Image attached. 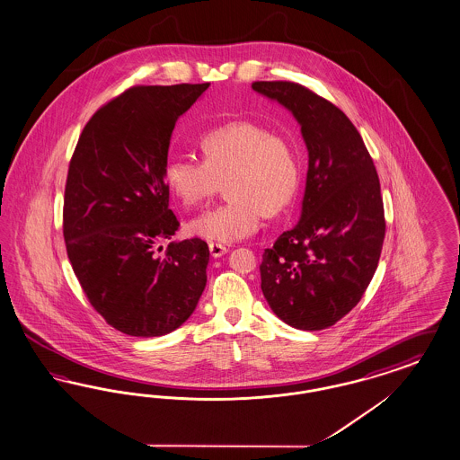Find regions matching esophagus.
I'll list each match as a JSON object with an SVG mask.
<instances>
[{"label": "esophagus", "instance_id": "obj_1", "mask_svg": "<svg viewBox=\"0 0 460 460\" xmlns=\"http://www.w3.org/2000/svg\"><path fill=\"white\" fill-rule=\"evenodd\" d=\"M208 250H210V255L214 258H221L222 255L227 253V248L224 244H219V243H208Z\"/></svg>", "mask_w": 460, "mask_h": 460}]
</instances>
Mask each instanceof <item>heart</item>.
Wrapping results in <instances>:
<instances>
[{
	"instance_id": "1",
	"label": "heart",
	"mask_w": 460,
	"mask_h": 460,
	"mask_svg": "<svg viewBox=\"0 0 460 460\" xmlns=\"http://www.w3.org/2000/svg\"><path fill=\"white\" fill-rule=\"evenodd\" d=\"M202 161L172 157L164 183L184 208L210 200L226 181L227 202L188 224L197 238L234 243L250 238L263 214L277 216L295 200L301 169L291 140L255 121H231L200 138Z\"/></svg>"
}]
</instances>
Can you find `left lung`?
<instances>
[{
  "mask_svg": "<svg viewBox=\"0 0 460 460\" xmlns=\"http://www.w3.org/2000/svg\"><path fill=\"white\" fill-rule=\"evenodd\" d=\"M252 87L293 112L308 148L301 217L261 255V291L288 325L322 331L359 303L378 267L380 180L359 131L327 99L295 82Z\"/></svg>",
  "mask_w": 460,
  "mask_h": 460,
  "instance_id": "obj_1",
  "label": "left lung"
}]
</instances>
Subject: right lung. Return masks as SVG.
<instances>
[{
	"label": "right lung",
	"mask_w": 460,
	"mask_h": 460,
	"mask_svg": "<svg viewBox=\"0 0 460 460\" xmlns=\"http://www.w3.org/2000/svg\"><path fill=\"white\" fill-rule=\"evenodd\" d=\"M210 84L137 85L95 111L68 167L66 253L84 293L111 327L133 337L176 331L207 284L208 246L171 241L180 222L164 183L178 118Z\"/></svg>",
	"instance_id": "add662e5"
}]
</instances>
